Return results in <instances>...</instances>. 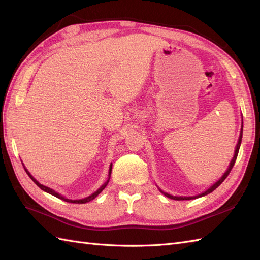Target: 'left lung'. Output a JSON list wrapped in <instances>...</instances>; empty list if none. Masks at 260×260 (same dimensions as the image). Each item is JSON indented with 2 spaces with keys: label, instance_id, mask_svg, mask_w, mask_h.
<instances>
[{
  "label": "left lung",
  "instance_id": "obj_1",
  "mask_svg": "<svg viewBox=\"0 0 260 260\" xmlns=\"http://www.w3.org/2000/svg\"><path fill=\"white\" fill-rule=\"evenodd\" d=\"M242 135H243V128L241 129V135H240V139H239V142H238V145H237V148H235V153H234V156H233V158H232V160H231V162H230V166H229V169L226 170V172L225 174L220 178V180L219 181H217V182L214 184V185H211L208 190H206L205 192L204 193H202V194H200V195H198V196H190V198H181V196H172V195H170V194H168V193H164L162 191H161V193H164L165 195L167 196V198H169V199H172V200H176V201H184V200H194V199H198V198H201V196H204V195H207V194H209V193H211L212 191L214 190H216V188L221 184L223 181L225 180V178L229 176V174L231 172V170H232V168H233V166H234V164H235V160H237V157H238V154H239V149H240V146H241V142H242Z\"/></svg>",
  "mask_w": 260,
  "mask_h": 260
}]
</instances>
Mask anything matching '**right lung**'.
<instances>
[{"instance_id": "add662e5", "label": "right lung", "mask_w": 260, "mask_h": 260, "mask_svg": "<svg viewBox=\"0 0 260 260\" xmlns=\"http://www.w3.org/2000/svg\"><path fill=\"white\" fill-rule=\"evenodd\" d=\"M26 170V172L28 174V176L31 178V180L34 181V182L41 188V190H43V191H45V192H48V193H50V194H52V195H54L55 198H57V199H59V200H62V201H65V202H68V203H75V204H85V203H88V202H90V201H92V200H94L96 198V196L104 190V188L106 187V185L108 184V182H109V177H111V174H112V165H111V167H109V177H108V180L106 181V182L102 185L99 190L95 192V193H93L92 195H90V196H88V198H85V199H82V200H75V201H73V200H68V199H65V198H62L61 195H59L58 193H56L55 191H53L52 188H50V187H48V186H44V185H42V184H40L38 182V181L31 176L29 172H28V170L27 169H25Z\"/></svg>"}]
</instances>
